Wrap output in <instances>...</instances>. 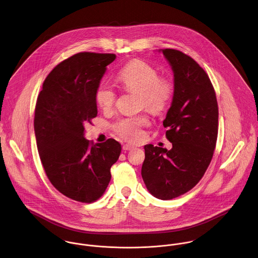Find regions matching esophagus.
Here are the masks:
<instances>
[{"instance_id":"esophagus-1","label":"esophagus","mask_w":258,"mask_h":258,"mask_svg":"<svg viewBox=\"0 0 258 258\" xmlns=\"http://www.w3.org/2000/svg\"><path fill=\"white\" fill-rule=\"evenodd\" d=\"M134 148H135V146H134V145H132V144H124V145L122 146V149H123V150H125V151L132 150V149H134Z\"/></svg>"}]
</instances>
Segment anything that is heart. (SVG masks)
Here are the masks:
<instances>
[{
  "mask_svg": "<svg viewBox=\"0 0 258 258\" xmlns=\"http://www.w3.org/2000/svg\"><path fill=\"white\" fill-rule=\"evenodd\" d=\"M117 81L123 90L138 93L139 107L145 108L152 114L164 112L169 107L175 92L173 80L159 77L155 68L140 59L127 62L119 71ZM94 98L98 108L107 112L114 107L117 93L112 87L100 84L95 90ZM147 123L146 116L141 115L119 119L114 128L120 138L128 141H138L143 136L142 126Z\"/></svg>",
  "mask_w": 258,
  "mask_h": 258,
  "instance_id": "obj_1",
  "label": "heart"
}]
</instances>
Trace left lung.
<instances>
[{
    "mask_svg": "<svg viewBox=\"0 0 258 258\" xmlns=\"http://www.w3.org/2000/svg\"><path fill=\"white\" fill-rule=\"evenodd\" d=\"M174 73L175 92L163 120L172 148L146 144L141 176L148 191L176 199L197 185L213 157L218 136V104L209 77L175 49H161Z\"/></svg>",
    "mask_w": 258,
    "mask_h": 258,
    "instance_id": "left-lung-1",
    "label": "left lung"
}]
</instances>
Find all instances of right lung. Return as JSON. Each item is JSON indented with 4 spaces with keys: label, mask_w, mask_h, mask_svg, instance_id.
<instances>
[{
    "label": "right lung",
    "mask_w": 258,
    "mask_h": 258,
    "mask_svg": "<svg viewBox=\"0 0 258 258\" xmlns=\"http://www.w3.org/2000/svg\"><path fill=\"white\" fill-rule=\"evenodd\" d=\"M115 54L83 52L62 60L44 80L34 117L40 159L51 183L76 201L105 192L121 146L115 139L92 145L84 125L97 116L95 90Z\"/></svg>",
    "instance_id": "right-lung-1"
}]
</instances>
